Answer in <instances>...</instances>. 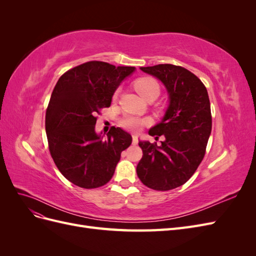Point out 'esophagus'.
I'll return each mask as SVG.
<instances>
[{
	"mask_svg": "<svg viewBox=\"0 0 256 256\" xmlns=\"http://www.w3.org/2000/svg\"><path fill=\"white\" fill-rule=\"evenodd\" d=\"M138 143V136L134 134L132 136V145H136Z\"/></svg>",
	"mask_w": 256,
	"mask_h": 256,
	"instance_id": "esophagus-1",
	"label": "esophagus"
}]
</instances>
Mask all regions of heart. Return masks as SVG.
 Here are the masks:
<instances>
[{"label":"heart","instance_id":"heart-1","mask_svg":"<svg viewBox=\"0 0 256 256\" xmlns=\"http://www.w3.org/2000/svg\"><path fill=\"white\" fill-rule=\"evenodd\" d=\"M134 86L136 90L140 94L144 99H148L152 97H158L160 94V86L159 83L150 76H143V78L136 79L134 82ZM118 90L115 92L114 97L118 96ZM120 126L126 130L132 131V132H138L144 126H147L150 124V120L146 118H140V116L128 114L125 115L120 120Z\"/></svg>","mask_w":256,"mask_h":256}]
</instances>
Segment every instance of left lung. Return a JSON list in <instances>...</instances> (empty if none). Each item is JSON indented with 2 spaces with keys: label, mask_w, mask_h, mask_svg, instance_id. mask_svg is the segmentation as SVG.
I'll use <instances>...</instances> for the list:
<instances>
[{
  "label": "left lung",
  "mask_w": 256,
  "mask_h": 256,
  "mask_svg": "<svg viewBox=\"0 0 256 256\" xmlns=\"http://www.w3.org/2000/svg\"><path fill=\"white\" fill-rule=\"evenodd\" d=\"M158 78L168 90L170 106L164 120L150 130L160 146L138 142L143 150L136 174L147 187L157 191L175 189L190 180L202 162L212 132L208 92L198 76L182 66L159 64L141 67Z\"/></svg>",
  "instance_id": "left-lung-1"
}]
</instances>
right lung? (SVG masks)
<instances>
[{"mask_svg":"<svg viewBox=\"0 0 256 256\" xmlns=\"http://www.w3.org/2000/svg\"><path fill=\"white\" fill-rule=\"evenodd\" d=\"M134 67L90 60L60 76L46 111V132L54 164L63 176L84 189L104 186L112 178L120 152L132 138L112 127L102 140L95 132L97 114L109 108L120 82Z\"/></svg>","mask_w":256,"mask_h":256,"instance_id":"obj_1","label":"right lung"}]
</instances>
